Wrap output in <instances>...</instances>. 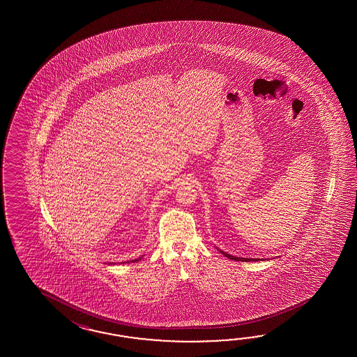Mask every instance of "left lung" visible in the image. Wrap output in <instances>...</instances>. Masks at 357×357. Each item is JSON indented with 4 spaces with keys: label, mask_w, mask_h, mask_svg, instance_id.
I'll return each instance as SVG.
<instances>
[{
    "label": "left lung",
    "mask_w": 357,
    "mask_h": 357,
    "mask_svg": "<svg viewBox=\"0 0 357 357\" xmlns=\"http://www.w3.org/2000/svg\"><path fill=\"white\" fill-rule=\"evenodd\" d=\"M226 258L231 259V260H236V261H258L259 259H252V258H237V257H232V255H229L227 252H225V251H220Z\"/></svg>",
    "instance_id": "1"
}]
</instances>
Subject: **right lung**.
I'll use <instances>...</instances> for the list:
<instances>
[{"label": "right lung", "mask_w": 357, "mask_h": 357, "mask_svg": "<svg viewBox=\"0 0 357 357\" xmlns=\"http://www.w3.org/2000/svg\"><path fill=\"white\" fill-rule=\"evenodd\" d=\"M139 259H135V260H131V261H134V263H135V261H139ZM126 263H129V261H126Z\"/></svg>", "instance_id": "right-lung-1"}]
</instances>
